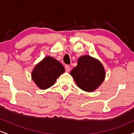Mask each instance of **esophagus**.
I'll use <instances>...</instances> for the list:
<instances>
[{
	"label": "esophagus",
	"instance_id": "34e87169",
	"mask_svg": "<svg viewBox=\"0 0 134 134\" xmlns=\"http://www.w3.org/2000/svg\"><path fill=\"white\" fill-rule=\"evenodd\" d=\"M65 71L66 72H69L70 71V67L68 65H65Z\"/></svg>",
	"mask_w": 134,
	"mask_h": 134
}]
</instances>
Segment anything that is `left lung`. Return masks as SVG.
I'll use <instances>...</instances> for the list:
<instances>
[{
  "instance_id": "8db88e82",
  "label": "left lung",
  "mask_w": 134,
  "mask_h": 134,
  "mask_svg": "<svg viewBox=\"0 0 134 134\" xmlns=\"http://www.w3.org/2000/svg\"><path fill=\"white\" fill-rule=\"evenodd\" d=\"M77 86L87 92L93 91L101 85L105 77V71L98 60L89 55L81 57L77 65L70 72Z\"/></svg>"
}]
</instances>
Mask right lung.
I'll list each match as a JSON object with an SVG mask.
<instances>
[{
	"mask_svg": "<svg viewBox=\"0 0 134 134\" xmlns=\"http://www.w3.org/2000/svg\"><path fill=\"white\" fill-rule=\"evenodd\" d=\"M64 72L65 69L60 62L51 57H47L35 67L32 79L40 88L45 90L53 86Z\"/></svg>",
	"mask_w": 134,
	"mask_h": 134,
	"instance_id": "add662e5",
	"label": "right lung"
}]
</instances>
